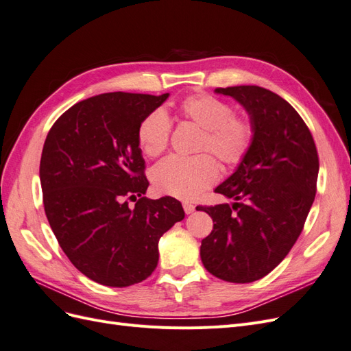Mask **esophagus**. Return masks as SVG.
Masks as SVG:
<instances>
[{
	"mask_svg": "<svg viewBox=\"0 0 351 351\" xmlns=\"http://www.w3.org/2000/svg\"><path fill=\"white\" fill-rule=\"evenodd\" d=\"M183 208H184V212L187 215H190V214H193L195 212V205H192V204H189V202H184L183 204Z\"/></svg>",
	"mask_w": 351,
	"mask_h": 351,
	"instance_id": "1",
	"label": "esophagus"
}]
</instances>
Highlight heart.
Returning a JSON list of instances; mask_svg holds the SVG:
<instances>
[{"label":"heart","mask_w":351,"mask_h":351,"mask_svg":"<svg viewBox=\"0 0 351 351\" xmlns=\"http://www.w3.org/2000/svg\"><path fill=\"white\" fill-rule=\"evenodd\" d=\"M182 112L205 130L200 149L210 151L221 162L239 164L253 141L252 124L234 117L231 105L210 95H193L182 104ZM171 134V120L164 110L146 115L137 130V139L147 156L162 154ZM218 165L209 155L193 158L168 156L152 171V182L161 193L178 199H193L214 184Z\"/></svg>","instance_id":"heart-1"}]
</instances>
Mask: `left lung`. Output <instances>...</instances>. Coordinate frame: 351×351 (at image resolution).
Listing matches in <instances>:
<instances>
[{"instance_id":"left-lung-1","label":"left lung","mask_w":351,"mask_h":351,"mask_svg":"<svg viewBox=\"0 0 351 351\" xmlns=\"http://www.w3.org/2000/svg\"><path fill=\"white\" fill-rule=\"evenodd\" d=\"M247 112L253 141L215 192L230 204L197 206L214 221L202 240L208 272L228 282H253L289 254L312 208L319 161L313 137L291 105L261 86L217 88Z\"/></svg>"}]
</instances>
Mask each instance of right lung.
Here are the masks:
<instances>
[{
    "label": "right lung",
    "mask_w": 351,
    "mask_h": 351,
    "mask_svg": "<svg viewBox=\"0 0 351 351\" xmlns=\"http://www.w3.org/2000/svg\"><path fill=\"white\" fill-rule=\"evenodd\" d=\"M168 97L101 93L73 105L47 136L39 178L48 222L70 262L98 284L146 280L159 239L184 218L177 199L143 196L149 182L137 130Z\"/></svg>",
    "instance_id": "add662e5"
}]
</instances>
